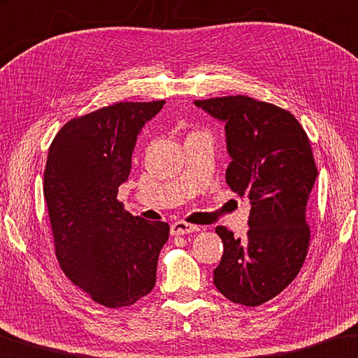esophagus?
Wrapping results in <instances>:
<instances>
[{"label": "esophagus", "instance_id": "1", "mask_svg": "<svg viewBox=\"0 0 358 358\" xmlns=\"http://www.w3.org/2000/svg\"><path fill=\"white\" fill-rule=\"evenodd\" d=\"M195 231H200V227L196 225H190L187 224V222H174V224L171 225V234H174V236H178V234H189V233H195Z\"/></svg>", "mask_w": 358, "mask_h": 358}]
</instances>
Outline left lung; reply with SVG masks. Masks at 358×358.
Instances as JSON below:
<instances>
[{"instance_id": "8db88e82", "label": "left lung", "mask_w": 358, "mask_h": 358, "mask_svg": "<svg viewBox=\"0 0 358 358\" xmlns=\"http://www.w3.org/2000/svg\"><path fill=\"white\" fill-rule=\"evenodd\" d=\"M195 106L225 124L227 184L250 200L245 238L215 228L224 255L214 285L233 303L260 306L296 278L306 259V206L317 178L311 144L300 122L274 104L238 95L196 99Z\"/></svg>"}]
</instances>
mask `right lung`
Listing matches in <instances>:
<instances>
[{
  "mask_svg": "<svg viewBox=\"0 0 358 358\" xmlns=\"http://www.w3.org/2000/svg\"><path fill=\"white\" fill-rule=\"evenodd\" d=\"M165 101L115 103L69 120L52 141L44 198L55 254L74 285L106 308L150 294L166 222L134 217L117 200L145 122Z\"/></svg>",
  "mask_w": 358,
  "mask_h": 358,
  "instance_id": "obj_1",
  "label": "right lung"
}]
</instances>
